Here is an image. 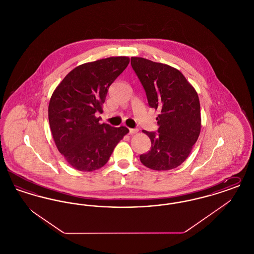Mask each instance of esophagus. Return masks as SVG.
I'll return each mask as SVG.
<instances>
[{
    "mask_svg": "<svg viewBox=\"0 0 254 254\" xmlns=\"http://www.w3.org/2000/svg\"><path fill=\"white\" fill-rule=\"evenodd\" d=\"M139 131L138 128H129V134H135Z\"/></svg>",
    "mask_w": 254,
    "mask_h": 254,
    "instance_id": "esophagus-1",
    "label": "esophagus"
}]
</instances>
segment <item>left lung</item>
Returning a JSON list of instances; mask_svg holds the SVG:
<instances>
[{
  "label": "left lung",
  "mask_w": 254,
  "mask_h": 254,
  "mask_svg": "<svg viewBox=\"0 0 254 254\" xmlns=\"http://www.w3.org/2000/svg\"><path fill=\"white\" fill-rule=\"evenodd\" d=\"M131 66L145 88L148 106L159 112L158 132L143 130L151 147L140 155L148 169L169 170L189 157L201 130L199 97L178 69L141 57Z\"/></svg>",
  "instance_id": "left-lung-1"
}]
</instances>
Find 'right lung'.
Wrapping results in <instances>:
<instances>
[{"label": "right lung", "mask_w": 254, "mask_h": 254, "mask_svg": "<svg viewBox=\"0 0 254 254\" xmlns=\"http://www.w3.org/2000/svg\"><path fill=\"white\" fill-rule=\"evenodd\" d=\"M128 64L126 56L85 63L68 73L52 93L50 129L58 150L73 169H101L128 133L126 127L100 124L96 117L103 112L109 86Z\"/></svg>", "instance_id": "1"}]
</instances>
